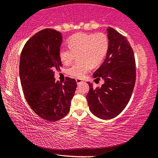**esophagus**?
<instances>
[{"mask_svg": "<svg viewBox=\"0 0 158 158\" xmlns=\"http://www.w3.org/2000/svg\"><path fill=\"white\" fill-rule=\"evenodd\" d=\"M76 81H77V84L79 85V84H81V83L83 82V80L81 79H76Z\"/></svg>", "mask_w": 158, "mask_h": 158, "instance_id": "obj_1", "label": "esophagus"}]
</instances>
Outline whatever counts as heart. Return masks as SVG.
I'll return each instance as SVG.
<instances>
[{"label": "heart", "mask_w": 158, "mask_h": 158, "mask_svg": "<svg viewBox=\"0 0 158 158\" xmlns=\"http://www.w3.org/2000/svg\"><path fill=\"white\" fill-rule=\"evenodd\" d=\"M69 48H61L59 57L64 65L73 62L78 54L79 62L69 68L68 73L72 77L82 78L90 68L97 66L105 58L109 47L106 35L103 33H78L69 37Z\"/></svg>", "instance_id": "heart-1"}]
</instances>
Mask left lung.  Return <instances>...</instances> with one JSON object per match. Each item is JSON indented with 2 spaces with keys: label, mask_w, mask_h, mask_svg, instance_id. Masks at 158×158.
I'll use <instances>...</instances> for the list:
<instances>
[{
  "label": "left lung",
  "mask_w": 158,
  "mask_h": 158,
  "mask_svg": "<svg viewBox=\"0 0 158 158\" xmlns=\"http://www.w3.org/2000/svg\"><path fill=\"white\" fill-rule=\"evenodd\" d=\"M106 31V56L93 74L95 81L103 79L105 83L95 89L88 82L86 100L93 115L109 120L121 114L130 101L136 81V65L133 50L126 37L111 27Z\"/></svg>",
  "instance_id": "obj_1"
}]
</instances>
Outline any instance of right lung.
<instances>
[{"label": "right lung", "mask_w": 158, "mask_h": 158, "mask_svg": "<svg viewBox=\"0 0 158 158\" xmlns=\"http://www.w3.org/2000/svg\"><path fill=\"white\" fill-rule=\"evenodd\" d=\"M62 42L60 32L44 29L28 40L20 56L19 77L26 100L35 113L51 122L68 114L77 85L69 77L63 84L55 80L54 70L62 66Z\"/></svg>", "instance_id": "obj_1"}]
</instances>
